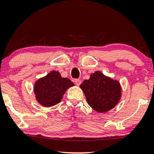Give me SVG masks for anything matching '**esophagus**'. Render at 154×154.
<instances>
[{
	"label": "esophagus",
	"mask_w": 154,
	"mask_h": 154,
	"mask_svg": "<svg viewBox=\"0 0 154 154\" xmlns=\"http://www.w3.org/2000/svg\"><path fill=\"white\" fill-rule=\"evenodd\" d=\"M75 84H76V86H80L81 85V83H82V81H81L80 79H76L74 80Z\"/></svg>",
	"instance_id": "esophagus-1"
}]
</instances>
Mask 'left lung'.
<instances>
[{"label": "left lung", "mask_w": 154, "mask_h": 154, "mask_svg": "<svg viewBox=\"0 0 154 154\" xmlns=\"http://www.w3.org/2000/svg\"><path fill=\"white\" fill-rule=\"evenodd\" d=\"M80 87L90 106L98 112H106L114 108L121 97L120 82L100 71L91 74Z\"/></svg>", "instance_id": "8db88e82"}]
</instances>
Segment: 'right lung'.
<instances>
[{"label": "right lung", "instance_id": "1", "mask_svg": "<svg viewBox=\"0 0 154 154\" xmlns=\"http://www.w3.org/2000/svg\"><path fill=\"white\" fill-rule=\"evenodd\" d=\"M74 86L70 80L61 76L58 71L52 70L35 82L33 91L41 105L51 107L60 103L66 91Z\"/></svg>", "mask_w": 154, "mask_h": 154}]
</instances>
